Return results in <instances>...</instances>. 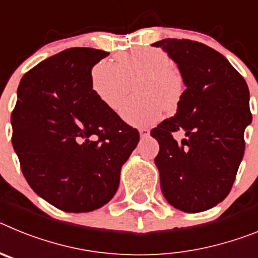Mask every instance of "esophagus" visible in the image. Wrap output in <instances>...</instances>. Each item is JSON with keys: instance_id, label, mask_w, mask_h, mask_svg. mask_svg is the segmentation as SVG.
<instances>
[{"instance_id": "obj_1", "label": "esophagus", "mask_w": 258, "mask_h": 258, "mask_svg": "<svg viewBox=\"0 0 258 258\" xmlns=\"http://www.w3.org/2000/svg\"><path fill=\"white\" fill-rule=\"evenodd\" d=\"M140 136H141V138H147V137L150 136V131L149 129H146V127H141Z\"/></svg>"}]
</instances>
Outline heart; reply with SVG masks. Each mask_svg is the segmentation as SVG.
I'll list each match as a JSON object with an SVG mask.
<instances>
[{
	"mask_svg": "<svg viewBox=\"0 0 258 258\" xmlns=\"http://www.w3.org/2000/svg\"><path fill=\"white\" fill-rule=\"evenodd\" d=\"M134 83L137 97L120 107L121 117L132 125L156 124L164 109L173 112L183 98V77L173 67L170 56L160 49H134L116 56L115 63L98 61L92 70L93 90L112 109L120 106Z\"/></svg>",
	"mask_w": 258,
	"mask_h": 258,
	"instance_id": "b5f03b06",
	"label": "heart"
}]
</instances>
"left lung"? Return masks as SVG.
Here are the masks:
<instances>
[{
    "label": "left lung",
    "instance_id": "left-lung-1",
    "mask_svg": "<svg viewBox=\"0 0 258 258\" xmlns=\"http://www.w3.org/2000/svg\"><path fill=\"white\" fill-rule=\"evenodd\" d=\"M177 63L186 90L177 113L151 131L160 187L170 206L186 213L216 207L229 195L252 122L245 80L222 54L197 41L164 38L152 44ZM183 130L177 143L173 131Z\"/></svg>",
    "mask_w": 258,
    "mask_h": 258
}]
</instances>
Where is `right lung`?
I'll return each instance as SVG.
<instances>
[{"label":"right lung","mask_w":258,"mask_h":258,"mask_svg":"<svg viewBox=\"0 0 258 258\" xmlns=\"http://www.w3.org/2000/svg\"><path fill=\"white\" fill-rule=\"evenodd\" d=\"M107 55L67 49L28 71L18 88L11 125L22 172L38 197L64 212H92L112 199L140 141L93 90L92 68Z\"/></svg>","instance_id":"add662e5"}]
</instances>
